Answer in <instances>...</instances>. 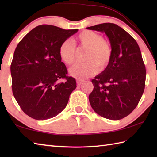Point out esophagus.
Masks as SVG:
<instances>
[{"label":"esophagus","mask_w":157,"mask_h":157,"mask_svg":"<svg viewBox=\"0 0 157 157\" xmlns=\"http://www.w3.org/2000/svg\"><path fill=\"white\" fill-rule=\"evenodd\" d=\"M76 82H77V85H78V86H80L84 81H83L82 79H77V80H76Z\"/></svg>","instance_id":"esophagus-1"}]
</instances>
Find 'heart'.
<instances>
[{"label":"heart","mask_w":157,"mask_h":157,"mask_svg":"<svg viewBox=\"0 0 157 157\" xmlns=\"http://www.w3.org/2000/svg\"><path fill=\"white\" fill-rule=\"evenodd\" d=\"M75 40L79 48L87 50L85 55L86 62L71 67L70 75L78 79H85L97 73L98 66L101 69L107 67L112 57V48L102 35L94 31L85 30L78 34ZM75 46L71 41H63L59 48L61 61L67 65L72 64L75 61Z\"/></svg>","instance_id":"1"}]
</instances>
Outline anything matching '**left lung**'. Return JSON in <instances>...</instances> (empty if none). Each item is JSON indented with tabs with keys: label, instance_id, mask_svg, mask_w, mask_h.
<instances>
[{
	"label": "left lung",
	"instance_id": "8db88e82",
	"mask_svg": "<svg viewBox=\"0 0 157 157\" xmlns=\"http://www.w3.org/2000/svg\"><path fill=\"white\" fill-rule=\"evenodd\" d=\"M105 32L112 48V57L102 73L92 80L89 95L93 110L102 117L119 120L137 106L145 88L146 67L135 39L115 23L87 28Z\"/></svg>",
	"mask_w": 157,
	"mask_h": 157
}]
</instances>
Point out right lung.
<instances>
[{"mask_svg": "<svg viewBox=\"0 0 157 157\" xmlns=\"http://www.w3.org/2000/svg\"><path fill=\"white\" fill-rule=\"evenodd\" d=\"M78 31L38 25L17 46L11 65L13 94L22 111L30 117H54L67 105L76 82L67 76L59 48Z\"/></svg>", "mask_w": 157, "mask_h": 157, "instance_id": "1", "label": "right lung"}]
</instances>
